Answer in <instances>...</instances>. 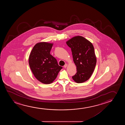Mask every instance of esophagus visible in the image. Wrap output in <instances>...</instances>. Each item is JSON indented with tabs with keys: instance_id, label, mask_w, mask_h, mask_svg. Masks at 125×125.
<instances>
[{
	"instance_id": "1",
	"label": "esophagus",
	"mask_w": 125,
	"mask_h": 125,
	"mask_svg": "<svg viewBox=\"0 0 125 125\" xmlns=\"http://www.w3.org/2000/svg\"><path fill=\"white\" fill-rule=\"evenodd\" d=\"M67 63H66L65 65H64V66H63V67H64V68H66V67H67Z\"/></svg>"
}]
</instances>
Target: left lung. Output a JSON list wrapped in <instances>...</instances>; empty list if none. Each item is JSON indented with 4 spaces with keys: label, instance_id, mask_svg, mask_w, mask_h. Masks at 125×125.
I'll list each match as a JSON object with an SVG mask.
<instances>
[{
    "label": "left lung",
    "instance_id": "left-lung-1",
    "mask_svg": "<svg viewBox=\"0 0 125 125\" xmlns=\"http://www.w3.org/2000/svg\"><path fill=\"white\" fill-rule=\"evenodd\" d=\"M72 51L77 73L72 78L77 83L88 80L94 72L96 63L94 47L90 41L82 36L74 37L66 42Z\"/></svg>",
    "mask_w": 125,
    "mask_h": 125
}]
</instances>
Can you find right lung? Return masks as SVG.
<instances>
[{
    "instance_id": "obj_1",
    "label": "right lung",
    "mask_w": 125,
    "mask_h": 125,
    "mask_svg": "<svg viewBox=\"0 0 125 125\" xmlns=\"http://www.w3.org/2000/svg\"><path fill=\"white\" fill-rule=\"evenodd\" d=\"M53 43L45 42L36 43L30 54V67L36 79L43 84H50L56 78L62 68L50 52Z\"/></svg>"
}]
</instances>
